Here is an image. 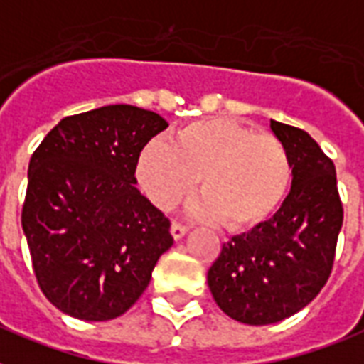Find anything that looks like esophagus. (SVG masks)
Here are the masks:
<instances>
[{"instance_id": "esophagus-1", "label": "esophagus", "mask_w": 364, "mask_h": 364, "mask_svg": "<svg viewBox=\"0 0 364 364\" xmlns=\"http://www.w3.org/2000/svg\"><path fill=\"white\" fill-rule=\"evenodd\" d=\"M188 231L187 225H183V223H177V221H173L171 223V237L176 238V240H179V238L185 237V232Z\"/></svg>"}]
</instances>
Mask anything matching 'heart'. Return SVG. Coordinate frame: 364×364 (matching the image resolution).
I'll return each instance as SVG.
<instances>
[{
    "instance_id": "1",
    "label": "heart",
    "mask_w": 364,
    "mask_h": 364,
    "mask_svg": "<svg viewBox=\"0 0 364 364\" xmlns=\"http://www.w3.org/2000/svg\"><path fill=\"white\" fill-rule=\"evenodd\" d=\"M139 187L168 212L196 187V213L218 219L229 231H248L267 221L287 198L292 164L287 146L271 133L229 118H206L181 127L171 145L151 141L135 168Z\"/></svg>"
}]
</instances>
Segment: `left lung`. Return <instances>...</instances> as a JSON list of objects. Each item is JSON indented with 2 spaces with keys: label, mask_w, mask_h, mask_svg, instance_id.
<instances>
[{
  "label": "left lung",
  "mask_w": 364,
  "mask_h": 364,
  "mask_svg": "<svg viewBox=\"0 0 364 364\" xmlns=\"http://www.w3.org/2000/svg\"><path fill=\"white\" fill-rule=\"evenodd\" d=\"M287 146L292 188L269 221L232 237L208 271L219 309L244 324L279 323L326 284L343 223L334 162L299 127L271 120Z\"/></svg>",
  "instance_id": "8db88e82"
}]
</instances>
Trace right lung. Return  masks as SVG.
Returning <instances> with one entry per match:
<instances>
[{
	"label": "right lung",
	"mask_w": 364,
	"mask_h": 364,
	"mask_svg": "<svg viewBox=\"0 0 364 364\" xmlns=\"http://www.w3.org/2000/svg\"><path fill=\"white\" fill-rule=\"evenodd\" d=\"M162 116L108 105L66 116L28 166L22 231L41 292L82 321L124 315L173 244L170 219L135 187L143 146Z\"/></svg>",
	"instance_id": "obj_1"
}]
</instances>
